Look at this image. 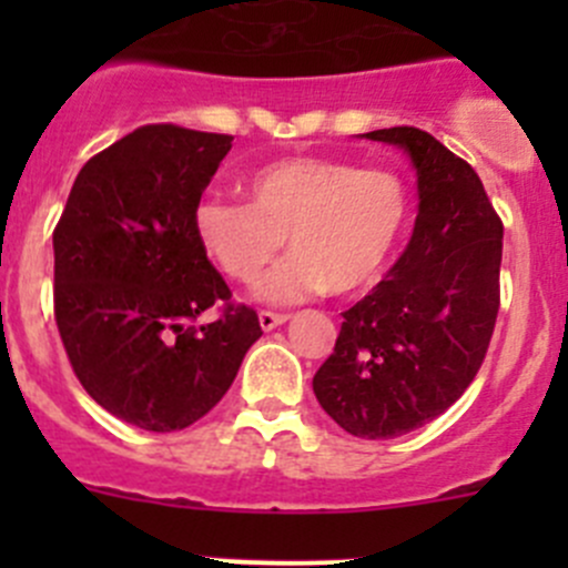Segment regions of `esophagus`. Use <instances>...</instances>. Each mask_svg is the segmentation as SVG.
Returning <instances> with one entry per match:
<instances>
[{
    "label": "esophagus",
    "instance_id": "1",
    "mask_svg": "<svg viewBox=\"0 0 568 568\" xmlns=\"http://www.w3.org/2000/svg\"><path fill=\"white\" fill-rule=\"evenodd\" d=\"M257 321H261V329L263 332H272V329H277V326H283L285 321H288V316H283V313L263 311L261 316H257Z\"/></svg>",
    "mask_w": 568,
    "mask_h": 568
}]
</instances>
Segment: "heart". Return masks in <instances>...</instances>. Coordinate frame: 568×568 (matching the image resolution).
Returning a JSON list of instances; mask_svg holds the SVG:
<instances>
[{
    "instance_id": "obj_1",
    "label": "heart",
    "mask_w": 568,
    "mask_h": 568,
    "mask_svg": "<svg viewBox=\"0 0 568 568\" xmlns=\"http://www.w3.org/2000/svg\"><path fill=\"white\" fill-rule=\"evenodd\" d=\"M247 203L205 197L194 233L205 255L239 283H250L283 247L291 252L261 283L266 305H296L321 291L354 294L374 285L393 261L409 194L387 170H359L337 159H283L244 181Z\"/></svg>"
}]
</instances>
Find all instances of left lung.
Listing matches in <instances>:
<instances>
[{
  "label": "left lung",
  "instance_id": "8db88e82",
  "mask_svg": "<svg viewBox=\"0 0 568 568\" xmlns=\"http://www.w3.org/2000/svg\"><path fill=\"white\" fill-rule=\"evenodd\" d=\"M363 136L409 156L417 220L387 277L343 313L313 393L348 434L390 439L443 415L478 374L500 307L503 222L478 173L428 131Z\"/></svg>",
  "mask_w": 568,
  "mask_h": 568
}]
</instances>
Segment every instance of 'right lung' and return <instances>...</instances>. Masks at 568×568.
I'll use <instances>...</instances> for the list:
<instances>
[{
    "instance_id": "add662e5",
    "label": "right lung",
    "mask_w": 568,
    "mask_h": 568,
    "mask_svg": "<svg viewBox=\"0 0 568 568\" xmlns=\"http://www.w3.org/2000/svg\"><path fill=\"white\" fill-rule=\"evenodd\" d=\"M233 136L142 125L79 170L54 231V316L82 387L120 420L178 432L214 409L263 335L194 233ZM226 302L211 325L193 324Z\"/></svg>"
}]
</instances>
